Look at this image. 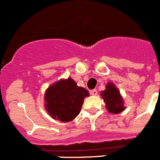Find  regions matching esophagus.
Here are the masks:
<instances>
[{
    "instance_id": "esophagus-1",
    "label": "esophagus",
    "mask_w": 160,
    "mask_h": 160,
    "mask_svg": "<svg viewBox=\"0 0 160 160\" xmlns=\"http://www.w3.org/2000/svg\"><path fill=\"white\" fill-rule=\"evenodd\" d=\"M97 93H98V92H97L96 89H92V90H90V94L91 95H97Z\"/></svg>"
}]
</instances>
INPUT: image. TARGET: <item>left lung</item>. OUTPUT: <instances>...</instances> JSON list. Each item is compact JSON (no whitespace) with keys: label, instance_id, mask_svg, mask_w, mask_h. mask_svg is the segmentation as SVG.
Wrapping results in <instances>:
<instances>
[{"label":"left lung","instance_id":"obj_1","mask_svg":"<svg viewBox=\"0 0 160 160\" xmlns=\"http://www.w3.org/2000/svg\"><path fill=\"white\" fill-rule=\"evenodd\" d=\"M101 96L106 103L107 110L111 113L118 114L125 109L122 97L113 83H108L106 89L101 92Z\"/></svg>","mask_w":160,"mask_h":160}]
</instances>
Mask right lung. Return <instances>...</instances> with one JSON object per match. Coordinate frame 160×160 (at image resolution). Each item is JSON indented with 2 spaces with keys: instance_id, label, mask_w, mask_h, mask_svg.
Wrapping results in <instances>:
<instances>
[{
  "instance_id": "right-lung-1",
  "label": "right lung",
  "mask_w": 160,
  "mask_h": 160,
  "mask_svg": "<svg viewBox=\"0 0 160 160\" xmlns=\"http://www.w3.org/2000/svg\"><path fill=\"white\" fill-rule=\"evenodd\" d=\"M89 91L78 86L71 78L60 80L45 92V108L53 119L71 122L79 115Z\"/></svg>"
}]
</instances>
